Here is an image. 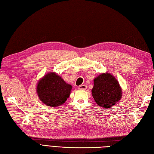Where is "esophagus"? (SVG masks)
<instances>
[{"label": "esophagus", "instance_id": "1", "mask_svg": "<svg viewBox=\"0 0 154 154\" xmlns=\"http://www.w3.org/2000/svg\"><path fill=\"white\" fill-rule=\"evenodd\" d=\"M78 89L80 90H86L87 89V85H81L78 87Z\"/></svg>", "mask_w": 154, "mask_h": 154}]
</instances>
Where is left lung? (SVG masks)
<instances>
[{"label": "left lung", "mask_w": 154, "mask_h": 154, "mask_svg": "<svg viewBox=\"0 0 154 154\" xmlns=\"http://www.w3.org/2000/svg\"><path fill=\"white\" fill-rule=\"evenodd\" d=\"M92 94L97 105L109 109L121 99L122 91L117 80L112 74L104 73L94 80Z\"/></svg>", "instance_id": "left-lung-1"}]
</instances>
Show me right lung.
<instances>
[{"label": "right lung", "instance_id": "obj_1", "mask_svg": "<svg viewBox=\"0 0 154 154\" xmlns=\"http://www.w3.org/2000/svg\"><path fill=\"white\" fill-rule=\"evenodd\" d=\"M72 86L67 84L54 72H50L42 79L37 85L39 98L49 106H58L64 103L69 97Z\"/></svg>", "mask_w": 154, "mask_h": 154}]
</instances>
